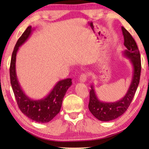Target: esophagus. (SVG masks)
<instances>
[{
    "instance_id": "34e87169",
    "label": "esophagus",
    "mask_w": 149,
    "mask_h": 149,
    "mask_svg": "<svg viewBox=\"0 0 149 149\" xmlns=\"http://www.w3.org/2000/svg\"><path fill=\"white\" fill-rule=\"evenodd\" d=\"M87 75L86 74H85V73H83V74H82L80 76L79 81H80V82L84 83L87 81Z\"/></svg>"
}]
</instances>
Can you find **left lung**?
<instances>
[{
  "label": "left lung",
  "instance_id": "left-lung-1",
  "mask_svg": "<svg viewBox=\"0 0 149 149\" xmlns=\"http://www.w3.org/2000/svg\"><path fill=\"white\" fill-rule=\"evenodd\" d=\"M121 30L124 37V45L125 47L123 54L126 58L130 59V62L132 63L133 66V76L131 84L124 97L114 102H104L100 100L95 94L93 84L91 85L89 110L95 118L102 121H109L117 119L127 111L133 100L140 82L141 72L140 52L136 41L130 32L123 26Z\"/></svg>",
  "mask_w": 149,
  "mask_h": 149
}]
</instances>
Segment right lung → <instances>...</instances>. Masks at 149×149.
I'll list each match as a JSON object with an SVG mask.
<instances>
[{
    "label": "right lung",
    "mask_w": 149,
    "mask_h": 149,
    "mask_svg": "<svg viewBox=\"0 0 149 149\" xmlns=\"http://www.w3.org/2000/svg\"><path fill=\"white\" fill-rule=\"evenodd\" d=\"M33 30L31 26H28L16 42L10 64V79L20 111L32 121L45 123L49 122L60 113L63 98L68 89L72 85V79L68 78L59 81L50 93L40 100H32L24 92L16 74V56L19 47L28 40Z\"/></svg>",
    "instance_id": "right-lung-1"
}]
</instances>
